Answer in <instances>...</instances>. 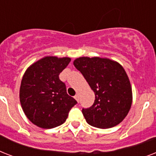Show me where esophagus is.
Listing matches in <instances>:
<instances>
[{
    "instance_id": "1",
    "label": "esophagus",
    "mask_w": 156,
    "mask_h": 156,
    "mask_svg": "<svg viewBox=\"0 0 156 156\" xmlns=\"http://www.w3.org/2000/svg\"><path fill=\"white\" fill-rule=\"evenodd\" d=\"M74 99H75V100H77L78 102H79V95H78V94H77V95L74 96Z\"/></svg>"
}]
</instances>
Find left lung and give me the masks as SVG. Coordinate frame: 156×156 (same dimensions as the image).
I'll list each match as a JSON object with an SVG mask.
<instances>
[{
  "mask_svg": "<svg viewBox=\"0 0 156 156\" xmlns=\"http://www.w3.org/2000/svg\"><path fill=\"white\" fill-rule=\"evenodd\" d=\"M73 65L85 78L95 95V102L83 108L86 121L91 126L108 129L120 124L132 104V88L126 70L108 58L83 56Z\"/></svg>",
  "mask_w": 156,
  "mask_h": 156,
  "instance_id": "obj_1",
  "label": "left lung"
}]
</instances>
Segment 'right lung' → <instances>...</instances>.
<instances>
[{
  "label": "right lung",
  "mask_w": 156,
  "mask_h": 156,
  "mask_svg": "<svg viewBox=\"0 0 156 156\" xmlns=\"http://www.w3.org/2000/svg\"><path fill=\"white\" fill-rule=\"evenodd\" d=\"M70 61L69 57L45 56L28 67L23 75L21 105L27 117L38 127L52 129L62 125L77 104L59 78Z\"/></svg>",
  "instance_id": "add662e5"
}]
</instances>
